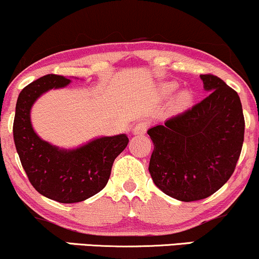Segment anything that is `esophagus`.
I'll list each match as a JSON object with an SVG mask.
<instances>
[{
    "mask_svg": "<svg viewBox=\"0 0 259 259\" xmlns=\"http://www.w3.org/2000/svg\"><path fill=\"white\" fill-rule=\"evenodd\" d=\"M148 125H150V124H148L147 121H139L135 125V127H134V134H135V135H144V134H146L147 132Z\"/></svg>",
    "mask_w": 259,
    "mask_h": 259,
    "instance_id": "1",
    "label": "esophagus"
}]
</instances>
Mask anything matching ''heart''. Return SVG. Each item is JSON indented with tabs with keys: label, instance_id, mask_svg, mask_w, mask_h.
<instances>
[{
	"label": "heart",
	"instance_id": "heart-1",
	"mask_svg": "<svg viewBox=\"0 0 259 259\" xmlns=\"http://www.w3.org/2000/svg\"><path fill=\"white\" fill-rule=\"evenodd\" d=\"M175 89H177V84H175V82H168V84L163 86V90H164L165 94H171ZM190 101H191V95H190L187 91H184L181 92L179 96H178L177 102L180 107H185L189 105Z\"/></svg>",
	"mask_w": 259,
	"mask_h": 259
}]
</instances>
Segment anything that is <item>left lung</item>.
Returning a JSON list of instances; mask_svg holds the SVG:
<instances>
[{"instance_id": "left-lung-1", "label": "left lung", "mask_w": 259, "mask_h": 259, "mask_svg": "<svg viewBox=\"0 0 259 259\" xmlns=\"http://www.w3.org/2000/svg\"><path fill=\"white\" fill-rule=\"evenodd\" d=\"M209 95L187 111L151 127L153 183L179 201L203 200L233 175L243 144L245 118L237 92L218 76L201 74Z\"/></svg>"}]
</instances>
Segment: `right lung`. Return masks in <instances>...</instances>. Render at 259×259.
Wrapping results in <instances>:
<instances>
[{
    "instance_id": "1",
    "label": "right lung",
    "mask_w": 259,
    "mask_h": 259,
    "mask_svg": "<svg viewBox=\"0 0 259 259\" xmlns=\"http://www.w3.org/2000/svg\"><path fill=\"white\" fill-rule=\"evenodd\" d=\"M70 79L49 74L19 94L13 123L17 152L28 179L38 194L61 203H75L96 195L107 185L114 159L127 146L125 134L95 139L75 150L52 146L36 135L30 109L41 95L64 88Z\"/></svg>"
}]
</instances>
